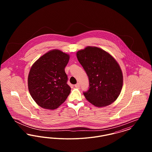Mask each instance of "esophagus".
Masks as SVG:
<instances>
[{
  "label": "esophagus",
  "mask_w": 152,
  "mask_h": 152,
  "mask_svg": "<svg viewBox=\"0 0 152 152\" xmlns=\"http://www.w3.org/2000/svg\"><path fill=\"white\" fill-rule=\"evenodd\" d=\"M75 87H76V88H80V84L79 83H77L76 84H75Z\"/></svg>",
  "instance_id": "34e87169"
}]
</instances>
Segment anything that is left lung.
I'll return each mask as SVG.
<instances>
[{"label": "left lung", "instance_id": "8db88e82", "mask_svg": "<svg viewBox=\"0 0 152 152\" xmlns=\"http://www.w3.org/2000/svg\"><path fill=\"white\" fill-rule=\"evenodd\" d=\"M76 56L89 78V88L83 93L87 100L97 107L113 102L123 85V73L116 60L96 47H87Z\"/></svg>", "mask_w": 152, "mask_h": 152}]
</instances>
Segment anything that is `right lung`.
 <instances>
[{"label": "right lung", "instance_id": "obj_1", "mask_svg": "<svg viewBox=\"0 0 152 152\" xmlns=\"http://www.w3.org/2000/svg\"><path fill=\"white\" fill-rule=\"evenodd\" d=\"M69 55L58 50L49 51L41 56L31 68L28 77L29 93L40 107L58 108L71 92L67 84L65 67Z\"/></svg>", "mask_w": 152, "mask_h": 152}]
</instances>
